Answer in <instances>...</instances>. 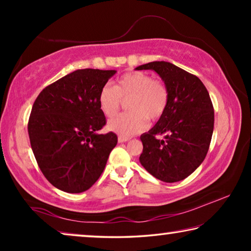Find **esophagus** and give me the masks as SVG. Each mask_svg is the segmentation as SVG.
Masks as SVG:
<instances>
[{"label":"esophagus","instance_id":"obj_1","mask_svg":"<svg viewBox=\"0 0 251 251\" xmlns=\"http://www.w3.org/2000/svg\"><path fill=\"white\" fill-rule=\"evenodd\" d=\"M130 141V137H127V136H118V142L120 143H124V142H128Z\"/></svg>","mask_w":251,"mask_h":251}]
</instances>
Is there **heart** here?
<instances>
[{
    "instance_id": "1",
    "label": "heart",
    "mask_w": 251,
    "mask_h": 251,
    "mask_svg": "<svg viewBox=\"0 0 251 251\" xmlns=\"http://www.w3.org/2000/svg\"><path fill=\"white\" fill-rule=\"evenodd\" d=\"M128 113L114 117L108 128L116 133L131 136L144 130L148 118L157 121L166 112L169 91L163 80L152 78L143 72H130L117 79L115 86L105 85L99 95V104L105 116L116 115L123 100H128Z\"/></svg>"
}]
</instances>
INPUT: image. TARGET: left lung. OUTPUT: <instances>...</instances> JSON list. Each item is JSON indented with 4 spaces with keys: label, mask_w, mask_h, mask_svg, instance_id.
<instances>
[{
    "label": "left lung",
    "mask_w": 251,
    "mask_h": 251,
    "mask_svg": "<svg viewBox=\"0 0 251 251\" xmlns=\"http://www.w3.org/2000/svg\"><path fill=\"white\" fill-rule=\"evenodd\" d=\"M136 70H154L169 91L166 112L141 136L139 161L161 181L185 179L205 159L211 142L215 113L207 88L196 75L168 62H151Z\"/></svg>",
    "instance_id": "left-lung-1"
}]
</instances>
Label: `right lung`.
Instances as JSON below:
<instances>
[{
  "label": "right lung",
  "instance_id": "obj_1",
  "mask_svg": "<svg viewBox=\"0 0 251 251\" xmlns=\"http://www.w3.org/2000/svg\"><path fill=\"white\" fill-rule=\"evenodd\" d=\"M116 71L85 69L50 84L37 96L27 130L37 165L63 192L77 194L95 184L117 144L99 104L101 87Z\"/></svg>",
  "mask_w": 251,
  "mask_h": 251
}]
</instances>
